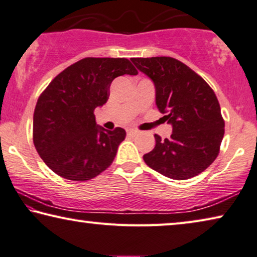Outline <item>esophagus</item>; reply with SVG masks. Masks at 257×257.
<instances>
[{
    "mask_svg": "<svg viewBox=\"0 0 257 257\" xmlns=\"http://www.w3.org/2000/svg\"><path fill=\"white\" fill-rule=\"evenodd\" d=\"M137 134H138L137 130H128L127 131V136H130V137H134V136H137Z\"/></svg>",
    "mask_w": 257,
    "mask_h": 257,
    "instance_id": "esophagus-1",
    "label": "esophagus"
}]
</instances>
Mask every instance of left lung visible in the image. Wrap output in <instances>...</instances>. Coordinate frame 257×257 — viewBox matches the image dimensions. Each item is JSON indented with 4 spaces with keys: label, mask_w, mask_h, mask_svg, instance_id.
Listing matches in <instances>:
<instances>
[{
    "label": "left lung",
    "mask_w": 257,
    "mask_h": 257,
    "mask_svg": "<svg viewBox=\"0 0 257 257\" xmlns=\"http://www.w3.org/2000/svg\"><path fill=\"white\" fill-rule=\"evenodd\" d=\"M151 78L158 110L173 127L170 139L155 134L156 146L144 156L147 165L173 180H187L215 161L224 136V119L212 87L183 62L171 57L133 58Z\"/></svg>",
    "instance_id": "8db88e82"
}]
</instances>
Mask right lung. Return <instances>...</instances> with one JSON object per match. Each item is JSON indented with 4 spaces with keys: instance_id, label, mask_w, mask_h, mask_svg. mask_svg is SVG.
<instances>
[{
    "instance_id": "obj_1",
    "label": "right lung",
    "mask_w": 257,
    "mask_h": 257,
    "mask_svg": "<svg viewBox=\"0 0 257 257\" xmlns=\"http://www.w3.org/2000/svg\"><path fill=\"white\" fill-rule=\"evenodd\" d=\"M125 74H138L128 59L84 58L42 92L34 110L33 141L54 173L87 181L111 165L126 132L99 127L94 109L107 102L111 82Z\"/></svg>"
}]
</instances>
